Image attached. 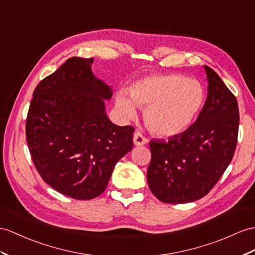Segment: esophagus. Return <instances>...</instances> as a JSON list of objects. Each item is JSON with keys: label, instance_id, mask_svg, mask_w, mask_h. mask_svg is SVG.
I'll list each match as a JSON object with an SVG mask.
<instances>
[{"label": "esophagus", "instance_id": "34e87169", "mask_svg": "<svg viewBox=\"0 0 255 255\" xmlns=\"http://www.w3.org/2000/svg\"><path fill=\"white\" fill-rule=\"evenodd\" d=\"M133 139H134V144L136 146H142L147 142V138L140 132H135Z\"/></svg>", "mask_w": 255, "mask_h": 255}]
</instances>
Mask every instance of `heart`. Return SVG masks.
<instances>
[{
    "instance_id": "1",
    "label": "heart",
    "mask_w": 255,
    "mask_h": 255,
    "mask_svg": "<svg viewBox=\"0 0 255 255\" xmlns=\"http://www.w3.org/2000/svg\"><path fill=\"white\" fill-rule=\"evenodd\" d=\"M132 102L124 95L117 96L116 106L128 119L136 117V109H145L144 120L150 131L169 137L186 131L199 114L203 91L199 84L179 74H160L139 80L129 90Z\"/></svg>"
}]
</instances>
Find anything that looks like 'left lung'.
I'll use <instances>...</instances> for the list:
<instances>
[{
	"label": "left lung",
	"mask_w": 255,
	"mask_h": 255,
	"mask_svg": "<svg viewBox=\"0 0 255 255\" xmlns=\"http://www.w3.org/2000/svg\"><path fill=\"white\" fill-rule=\"evenodd\" d=\"M208 96L194 124L167 140L149 142V189L164 203H187L208 195L233 160L239 109L235 95L213 69L204 66Z\"/></svg>",
	"instance_id": "8db88e82"
}]
</instances>
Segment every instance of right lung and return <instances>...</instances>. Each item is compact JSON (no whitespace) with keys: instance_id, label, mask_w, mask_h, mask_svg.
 Segmentation results:
<instances>
[{"instance_id":"add662e5","label":"right lung","mask_w":255,"mask_h":255,"mask_svg":"<svg viewBox=\"0 0 255 255\" xmlns=\"http://www.w3.org/2000/svg\"><path fill=\"white\" fill-rule=\"evenodd\" d=\"M93 58L71 57L36 85L26 139L36 171L55 190L90 200L107 187L115 165L132 150L131 126L105 113L113 91L92 71Z\"/></svg>"}]
</instances>
